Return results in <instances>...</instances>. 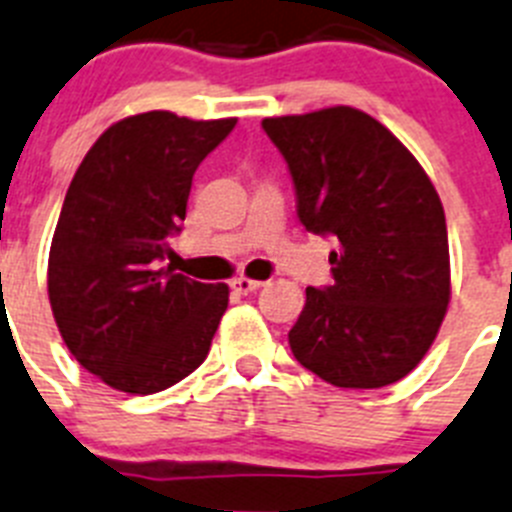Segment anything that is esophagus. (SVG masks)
Masks as SVG:
<instances>
[{"instance_id":"obj_1","label":"esophagus","mask_w":512,"mask_h":512,"mask_svg":"<svg viewBox=\"0 0 512 512\" xmlns=\"http://www.w3.org/2000/svg\"><path fill=\"white\" fill-rule=\"evenodd\" d=\"M230 287H233V292H238V295H248V292H256L261 287L259 279H248V277H235L233 282H230Z\"/></svg>"}]
</instances>
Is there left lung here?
<instances>
[{"instance_id": "left-lung-1", "label": "left lung", "mask_w": 512, "mask_h": 512, "mask_svg": "<svg viewBox=\"0 0 512 512\" xmlns=\"http://www.w3.org/2000/svg\"><path fill=\"white\" fill-rule=\"evenodd\" d=\"M308 233L331 235V277L305 290L295 360L339 388L401 381L427 355L451 300L448 227L422 165L349 106L264 119Z\"/></svg>"}]
</instances>
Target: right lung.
Segmentation results:
<instances>
[{
	"instance_id": "right-lung-1",
	"label": "right lung",
	"mask_w": 512,
	"mask_h": 512,
	"mask_svg": "<svg viewBox=\"0 0 512 512\" xmlns=\"http://www.w3.org/2000/svg\"><path fill=\"white\" fill-rule=\"evenodd\" d=\"M235 121L129 116L100 134L69 183L48 253V300L74 360L116 391H165L209 355L230 290L163 261L196 168Z\"/></svg>"
}]
</instances>
